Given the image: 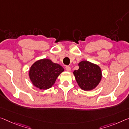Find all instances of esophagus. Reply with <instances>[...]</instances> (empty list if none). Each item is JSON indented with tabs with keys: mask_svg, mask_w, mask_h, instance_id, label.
Here are the masks:
<instances>
[{
	"mask_svg": "<svg viewBox=\"0 0 129 129\" xmlns=\"http://www.w3.org/2000/svg\"><path fill=\"white\" fill-rule=\"evenodd\" d=\"M65 69H66L67 71H68V72H70L71 70V67H69V66H67L66 67H65Z\"/></svg>",
	"mask_w": 129,
	"mask_h": 129,
	"instance_id": "1",
	"label": "esophagus"
}]
</instances>
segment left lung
I'll list each match as a JSON object with an SVG mask.
<instances>
[{
  "instance_id": "left-lung-1",
  "label": "left lung",
  "mask_w": 129,
  "mask_h": 129,
  "mask_svg": "<svg viewBox=\"0 0 129 129\" xmlns=\"http://www.w3.org/2000/svg\"><path fill=\"white\" fill-rule=\"evenodd\" d=\"M79 69L73 71L79 86L84 91H91L101 82L102 72L99 65L87 60L81 61L78 64Z\"/></svg>"
}]
</instances>
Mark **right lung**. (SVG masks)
<instances>
[{"label": "right lung", "instance_id": "obj_1", "mask_svg": "<svg viewBox=\"0 0 129 129\" xmlns=\"http://www.w3.org/2000/svg\"><path fill=\"white\" fill-rule=\"evenodd\" d=\"M64 71L60 65L54 63L50 59L42 58L31 65L28 75L34 86L46 90L53 85L58 76Z\"/></svg>", "mask_w": 129, "mask_h": 129}]
</instances>
